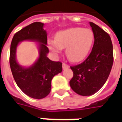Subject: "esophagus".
Returning <instances> with one entry per match:
<instances>
[{"label": "esophagus", "mask_w": 122, "mask_h": 122, "mask_svg": "<svg viewBox=\"0 0 122 122\" xmlns=\"http://www.w3.org/2000/svg\"><path fill=\"white\" fill-rule=\"evenodd\" d=\"M69 67H70V66H69L68 65L66 64V63H64L62 64V68H63V70H65V69H67V68H68Z\"/></svg>", "instance_id": "1"}]
</instances>
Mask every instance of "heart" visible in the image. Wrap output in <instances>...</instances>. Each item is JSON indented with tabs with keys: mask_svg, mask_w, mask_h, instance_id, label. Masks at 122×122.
Listing matches in <instances>:
<instances>
[{
	"mask_svg": "<svg viewBox=\"0 0 122 122\" xmlns=\"http://www.w3.org/2000/svg\"><path fill=\"white\" fill-rule=\"evenodd\" d=\"M93 42L94 34L90 29L72 27L56 33L55 40L48 41V47L55 54L66 48L68 59L76 63L88 56Z\"/></svg>",
	"mask_w": 122,
	"mask_h": 122,
	"instance_id": "heart-1",
	"label": "heart"
}]
</instances>
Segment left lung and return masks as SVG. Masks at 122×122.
<instances>
[{"label":"left lung","instance_id":"8db88e82","mask_svg":"<svg viewBox=\"0 0 122 122\" xmlns=\"http://www.w3.org/2000/svg\"><path fill=\"white\" fill-rule=\"evenodd\" d=\"M95 42L88 58L82 63L71 66L73 77L70 86L76 93L90 96L102 88L110 75L113 63V49L110 36L90 22Z\"/></svg>","mask_w":122,"mask_h":122}]
</instances>
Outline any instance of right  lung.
<instances>
[{
    "mask_svg": "<svg viewBox=\"0 0 122 122\" xmlns=\"http://www.w3.org/2000/svg\"><path fill=\"white\" fill-rule=\"evenodd\" d=\"M44 24L35 22L16 33L10 47V64L12 75L19 88L30 97L41 99L49 95L51 81L54 76L62 72V63L51 61L47 54V32ZM31 40L38 43L39 58L29 67L21 66L16 61V49L20 42Z\"/></svg>",
    "mask_w": 122,
    "mask_h": 122,
    "instance_id": "obj_1",
    "label": "right lung"
}]
</instances>
